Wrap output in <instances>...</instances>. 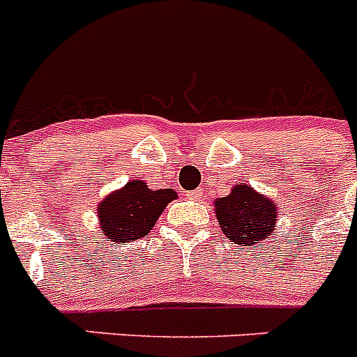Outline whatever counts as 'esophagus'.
<instances>
[{
    "mask_svg": "<svg viewBox=\"0 0 357 357\" xmlns=\"http://www.w3.org/2000/svg\"><path fill=\"white\" fill-rule=\"evenodd\" d=\"M200 189H195V191H189V193H185V197L189 198V200H198L200 198Z\"/></svg>",
    "mask_w": 357,
    "mask_h": 357,
    "instance_id": "esophagus-1",
    "label": "esophagus"
}]
</instances>
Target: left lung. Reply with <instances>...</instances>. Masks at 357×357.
Instances as JSON below:
<instances>
[{
    "label": "left lung",
    "instance_id": "obj_1",
    "mask_svg": "<svg viewBox=\"0 0 357 357\" xmlns=\"http://www.w3.org/2000/svg\"><path fill=\"white\" fill-rule=\"evenodd\" d=\"M220 229L234 245L252 247L275 232L279 207L275 200L238 182L227 197L214 200Z\"/></svg>",
    "mask_w": 357,
    "mask_h": 357
}]
</instances>
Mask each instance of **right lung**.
<instances>
[{
  "label": "right lung",
  "mask_w": 357,
  "mask_h": 357,
  "mask_svg": "<svg viewBox=\"0 0 357 357\" xmlns=\"http://www.w3.org/2000/svg\"><path fill=\"white\" fill-rule=\"evenodd\" d=\"M178 197L173 189H150L141 178L107 195L98 204V222L107 241L128 243L144 238L153 229L169 202Z\"/></svg>",
  "instance_id": "obj_1"
}]
</instances>
